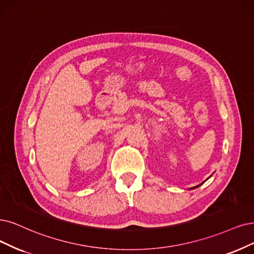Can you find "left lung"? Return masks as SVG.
I'll return each mask as SVG.
<instances>
[{
  "label": "left lung",
  "mask_w": 254,
  "mask_h": 254,
  "mask_svg": "<svg viewBox=\"0 0 254 254\" xmlns=\"http://www.w3.org/2000/svg\"><path fill=\"white\" fill-rule=\"evenodd\" d=\"M192 189H195V187H192Z\"/></svg>",
  "instance_id": "1"
}]
</instances>
